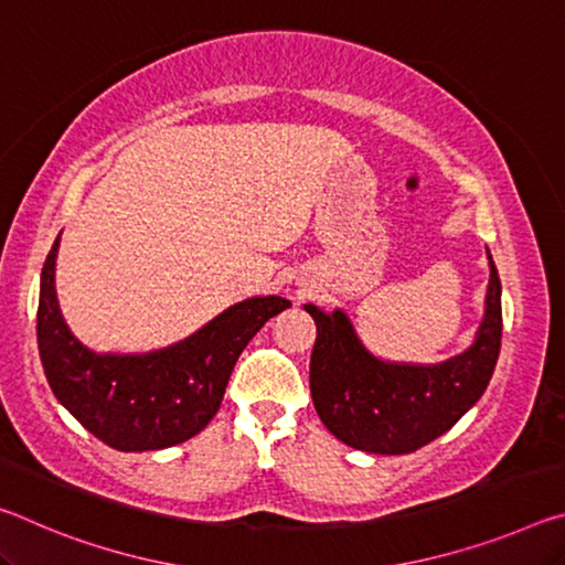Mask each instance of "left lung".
Wrapping results in <instances>:
<instances>
[{
	"instance_id": "obj_1",
	"label": "left lung",
	"mask_w": 565,
	"mask_h": 565,
	"mask_svg": "<svg viewBox=\"0 0 565 565\" xmlns=\"http://www.w3.org/2000/svg\"><path fill=\"white\" fill-rule=\"evenodd\" d=\"M489 256V289L473 343L441 363H398L371 353L343 309L303 303L317 323L311 398L321 424L351 448L401 456L444 436L476 406L501 351V279Z\"/></svg>"
}]
</instances>
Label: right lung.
Here are the masks:
<instances>
[{
  "label": "right lung",
  "instance_id": "1",
  "mask_svg": "<svg viewBox=\"0 0 565 565\" xmlns=\"http://www.w3.org/2000/svg\"><path fill=\"white\" fill-rule=\"evenodd\" d=\"M60 236L44 262L36 311L40 356L56 401L117 451H159L189 441L216 416L246 343L291 301L252 296L171 347L99 353L74 337L60 309Z\"/></svg>",
  "mask_w": 565,
  "mask_h": 565
}]
</instances>
